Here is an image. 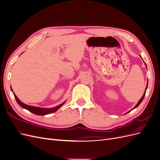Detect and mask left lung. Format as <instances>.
I'll use <instances>...</instances> for the list:
<instances>
[{
	"instance_id": "obj_1",
	"label": "left lung",
	"mask_w": 160,
	"mask_h": 160,
	"mask_svg": "<svg viewBox=\"0 0 160 160\" xmlns=\"http://www.w3.org/2000/svg\"><path fill=\"white\" fill-rule=\"evenodd\" d=\"M147 88H148V85H147V87H146V89H147ZM145 95H146V92H145V93H144V94H143V95L142 96V98H141V99H140V100L139 101V102L138 103V104L136 105H135V107L133 108V109H135V108H136L137 107H138V106L140 104V103H142V101H143V98H144V96H145Z\"/></svg>"
}]
</instances>
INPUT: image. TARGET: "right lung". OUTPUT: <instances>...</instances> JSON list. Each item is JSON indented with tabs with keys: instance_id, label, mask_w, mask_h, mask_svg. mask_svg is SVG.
<instances>
[{
	"instance_id": "1",
	"label": "right lung",
	"mask_w": 160,
	"mask_h": 160,
	"mask_svg": "<svg viewBox=\"0 0 160 160\" xmlns=\"http://www.w3.org/2000/svg\"><path fill=\"white\" fill-rule=\"evenodd\" d=\"M14 94V98H15L17 102L18 103V105L21 106V107H22V108L24 109H27L28 111H29L30 112L35 114V115H47L48 113H52V112H55V111H56L57 110L59 109L61 106L64 104L62 103L59 105L57 106V107L55 108H37V107H33V106H31V105H26L25 103H22L21 101L19 100L18 99L17 97L16 96V95Z\"/></svg>"
}]
</instances>
